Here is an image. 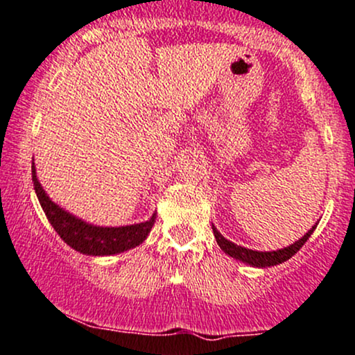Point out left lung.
I'll list each match as a JSON object with an SVG mask.
<instances>
[{
  "label": "left lung",
  "instance_id": "1",
  "mask_svg": "<svg viewBox=\"0 0 355 355\" xmlns=\"http://www.w3.org/2000/svg\"><path fill=\"white\" fill-rule=\"evenodd\" d=\"M316 225H313V227L309 229V231L306 232L301 239L295 241L294 244H291V246L282 248V250H277V251H253V250H248V248L237 246V244H234V243H231V241L225 239V237L222 236V234L218 232L214 225H211V229H214V236H215V239H217V244L220 246V250L224 251L225 254H229V257H232L236 259H241V261L248 263V265H251V266H259V268H265V266L279 265V263L287 261L288 258L294 257V254L297 253L302 246H304L306 241L311 237V234L314 229H316Z\"/></svg>",
  "mask_w": 355,
  "mask_h": 355
}]
</instances>
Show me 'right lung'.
Masks as SVG:
<instances>
[{
  "instance_id": "obj_1",
  "label": "right lung",
  "mask_w": 355,
  "mask_h": 355,
  "mask_svg": "<svg viewBox=\"0 0 355 355\" xmlns=\"http://www.w3.org/2000/svg\"><path fill=\"white\" fill-rule=\"evenodd\" d=\"M32 182H34L39 203H41L44 214H46L47 220L51 222L54 231L60 234L61 239L69 248L83 254L109 257V254H118L131 250V248L138 246L147 239L148 232L152 231L153 224H155V214L152 215L150 220L135 225H123V227H98V225L87 224L82 218L63 210L60 205L51 202V198L39 182L34 164H32Z\"/></svg>"
}]
</instances>
